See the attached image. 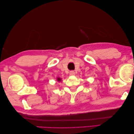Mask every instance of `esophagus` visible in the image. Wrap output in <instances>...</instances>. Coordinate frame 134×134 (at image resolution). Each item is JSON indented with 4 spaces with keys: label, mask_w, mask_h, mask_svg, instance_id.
I'll list each match as a JSON object with an SVG mask.
<instances>
[{
    "label": "esophagus",
    "mask_w": 134,
    "mask_h": 134,
    "mask_svg": "<svg viewBox=\"0 0 134 134\" xmlns=\"http://www.w3.org/2000/svg\"><path fill=\"white\" fill-rule=\"evenodd\" d=\"M69 74L71 75H75V72H74V71H70L69 72Z\"/></svg>",
    "instance_id": "34e87169"
}]
</instances>
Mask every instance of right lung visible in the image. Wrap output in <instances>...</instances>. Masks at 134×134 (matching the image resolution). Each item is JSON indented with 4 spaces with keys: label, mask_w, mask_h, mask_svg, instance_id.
<instances>
[{
    "label": "right lung",
    "mask_w": 134,
    "mask_h": 134,
    "mask_svg": "<svg viewBox=\"0 0 134 134\" xmlns=\"http://www.w3.org/2000/svg\"><path fill=\"white\" fill-rule=\"evenodd\" d=\"M57 80H58L59 81H60V78H58V79H57Z\"/></svg>",
    "instance_id": "1"
}]
</instances>
